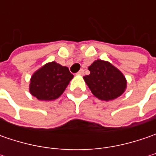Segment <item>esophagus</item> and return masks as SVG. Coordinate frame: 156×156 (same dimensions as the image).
I'll return each mask as SVG.
<instances>
[{
    "instance_id": "1",
    "label": "esophagus",
    "mask_w": 156,
    "mask_h": 156,
    "mask_svg": "<svg viewBox=\"0 0 156 156\" xmlns=\"http://www.w3.org/2000/svg\"><path fill=\"white\" fill-rule=\"evenodd\" d=\"M77 75H84V70L83 69H81L78 73H77Z\"/></svg>"
}]
</instances>
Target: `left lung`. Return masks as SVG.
Here are the masks:
<instances>
[{
	"label": "left lung",
	"mask_w": 156,
	"mask_h": 156,
	"mask_svg": "<svg viewBox=\"0 0 156 156\" xmlns=\"http://www.w3.org/2000/svg\"><path fill=\"white\" fill-rule=\"evenodd\" d=\"M90 74L83 77L95 97L102 101H112L121 96L126 87L127 81L123 74L110 62L96 60L89 67Z\"/></svg>",
	"instance_id": "1"
}]
</instances>
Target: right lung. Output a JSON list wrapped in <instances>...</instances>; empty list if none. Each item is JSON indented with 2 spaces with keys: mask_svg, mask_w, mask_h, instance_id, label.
<instances>
[{
  "mask_svg": "<svg viewBox=\"0 0 156 156\" xmlns=\"http://www.w3.org/2000/svg\"><path fill=\"white\" fill-rule=\"evenodd\" d=\"M73 77L69 68L55 62L47 63L31 76L29 92L40 101L55 100L62 94Z\"/></svg>",
  "mask_w": 156,
  "mask_h": 156,
  "instance_id": "1",
  "label": "right lung"
}]
</instances>
